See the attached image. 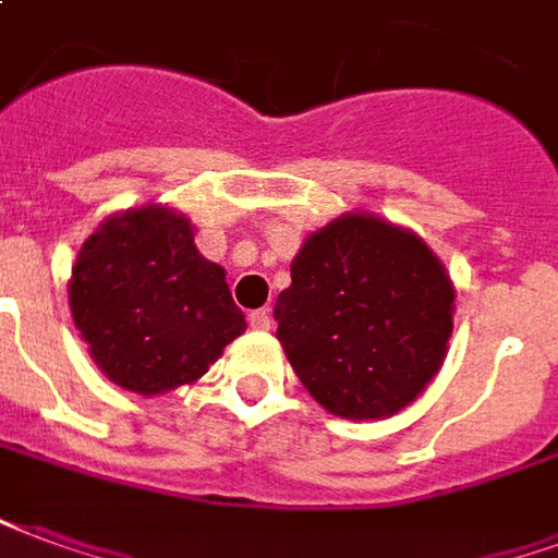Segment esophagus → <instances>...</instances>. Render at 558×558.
Returning <instances> with one entry per match:
<instances>
[{
	"mask_svg": "<svg viewBox=\"0 0 558 558\" xmlns=\"http://www.w3.org/2000/svg\"><path fill=\"white\" fill-rule=\"evenodd\" d=\"M247 325L257 328V331H268V328H271V313H268V307H259V311L251 313V316H247Z\"/></svg>",
	"mask_w": 558,
	"mask_h": 558,
	"instance_id": "1",
	"label": "esophagus"
}]
</instances>
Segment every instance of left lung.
Returning a JSON list of instances; mask_svg holds the SVG:
<instances>
[{"instance_id": "1", "label": "left lung", "mask_w": 558, "mask_h": 558, "mask_svg": "<svg viewBox=\"0 0 558 558\" xmlns=\"http://www.w3.org/2000/svg\"><path fill=\"white\" fill-rule=\"evenodd\" d=\"M456 290L411 230L375 216L322 227L278 295V340L311 396L345 420L411 405L447 357Z\"/></svg>"}]
</instances>
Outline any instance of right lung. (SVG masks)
Masks as SVG:
<instances>
[{
  "mask_svg": "<svg viewBox=\"0 0 558 558\" xmlns=\"http://www.w3.org/2000/svg\"><path fill=\"white\" fill-rule=\"evenodd\" d=\"M70 311L111 381L153 396L201 378L245 331L225 268L197 254L189 218L142 206L82 245Z\"/></svg>",
  "mask_w": 558,
  "mask_h": 558,
  "instance_id": "add662e5",
  "label": "right lung"
}]
</instances>
